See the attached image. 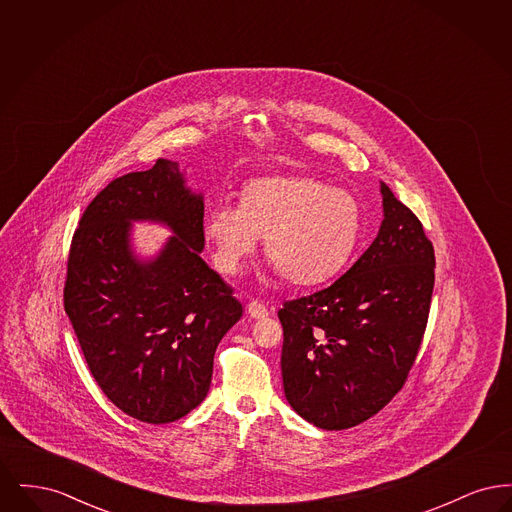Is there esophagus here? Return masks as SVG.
Masks as SVG:
<instances>
[{"label":"esophagus","mask_w":512,"mask_h":512,"mask_svg":"<svg viewBox=\"0 0 512 512\" xmlns=\"http://www.w3.org/2000/svg\"><path fill=\"white\" fill-rule=\"evenodd\" d=\"M247 315L251 318H265L268 317V309L265 303L253 299L247 303Z\"/></svg>","instance_id":"34e87169"}]
</instances>
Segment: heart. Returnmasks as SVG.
Wrapping results in <instances>:
<instances>
[{
  "mask_svg": "<svg viewBox=\"0 0 512 512\" xmlns=\"http://www.w3.org/2000/svg\"><path fill=\"white\" fill-rule=\"evenodd\" d=\"M363 211L347 190L309 176L245 182L240 205L217 203L203 222L220 270L236 272L265 236L268 261L293 284L336 276L359 244Z\"/></svg>",
  "mask_w": 512,
  "mask_h": 512,
  "instance_id": "heart-1",
  "label": "heart"
}]
</instances>
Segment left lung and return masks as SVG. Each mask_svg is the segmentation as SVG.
Segmentation results:
<instances>
[{
	"mask_svg": "<svg viewBox=\"0 0 512 512\" xmlns=\"http://www.w3.org/2000/svg\"><path fill=\"white\" fill-rule=\"evenodd\" d=\"M378 236L332 286L286 301L282 380L293 411L322 430L353 428L403 388L426 330L434 245L382 182Z\"/></svg>",
	"mask_w": 512,
	"mask_h": 512,
	"instance_id": "left-lung-1",
	"label": "left lung"
}]
</instances>
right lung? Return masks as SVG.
I'll return each instance as SVG.
<instances>
[{
    "instance_id": "obj_1",
    "label": "right lung",
    "mask_w": 512,
    "mask_h": 512,
    "mask_svg": "<svg viewBox=\"0 0 512 512\" xmlns=\"http://www.w3.org/2000/svg\"><path fill=\"white\" fill-rule=\"evenodd\" d=\"M136 219L175 234L153 260L131 251ZM203 245V195L167 159L107 184L74 232L65 313L101 391L147 424L174 422L205 399L217 345L244 311L201 259Z\"/></svg>"
}]
</instances>
